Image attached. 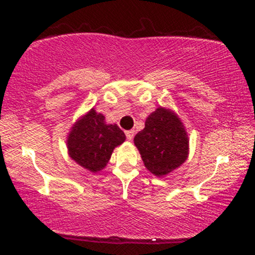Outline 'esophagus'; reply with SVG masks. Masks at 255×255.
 Here are the masks:
<instances>
[{"instance_id":"34e87169","label":"esophagus","mask_w":255,"mask_h":255,"mask_svg":"<svg viewBox=\"0 0 255 255\" xmlns=\"http://www.w3.org/2000/svg\"><path fill=\"white\" fill-rule=\"evenodd\" d=\"M126 136L128 140H131L134 137V130H127L126 131Z\"/></svg>"}]
</instances>
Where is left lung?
I'll use <instances>...</instances> for the list:
<instances>
[{
  "label": "left lung",
  "mask_w": 255,
  "mask_h": 255,
  "mask_svg": "<svg viewBox=\"0 0 255 255\" xmlns=\"http://www.w3.org/2000/svg\"><path fill=\"white\" fill-rule=\"evenodd\" d=\"M146 168L156 176H164L188 157V137L180 119L164 108H158L134 137Z\"/></svg>",
  "instance_id": "8db88e82"
}]
</instances>
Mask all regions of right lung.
Segmentation results:
<instances>
[{
    "instance_id": "add662e5",
    "label": "right lung",
    "mask_w": 255,
    "mask_h": 255,
    "mask_svg": "<svg viewBox=\"0 0 255 255\" xmlns=\"http://www.w3.org/2000/svg\"><path fill=\"white\" fill-rule=\"evenodd\" d=\"M126 140L118 125H107L102 114L91 109L79 120L67 140L72 159L87 170L97 172L107 165L116 146Z\"/></svg>"
}]
</instances>
